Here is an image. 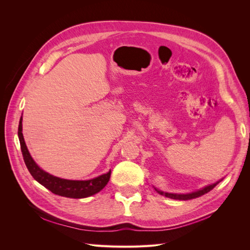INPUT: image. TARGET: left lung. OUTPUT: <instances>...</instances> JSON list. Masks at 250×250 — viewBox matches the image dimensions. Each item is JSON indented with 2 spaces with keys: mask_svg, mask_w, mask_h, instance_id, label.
<instances>
[{
  "mask_svg": "<svg viewBox=\"0 0 250 250\" xmlns=\"http://www.w3.org/2000/svg\"><path fill=\"white\" fill-rule=\"evenodd\" d=\"M220 183V180L217 181V183L213 184V185H209L206 188H201V190H198L196 192H192V193H188V194H173V193H165V192H162V191H158L157 188H155V191L157 193H160L161 195H164L166 196V197L168 198H172V199H177V200H190V199H194V198H197V197H200V196L207 194L208 192H209L210 190H213V188Z\"/></svg>",
  "mask_w": 250,
  "mask_h": 250,
  "instance_id": "obj_1",
  "label": "left lung"
}]
</instances>
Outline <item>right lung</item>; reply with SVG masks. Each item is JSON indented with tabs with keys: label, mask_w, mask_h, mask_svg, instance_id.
Returning <instances> with one entry per match:
<instances>
[{
	"label": "right lung",
	"mask_w": 250,
	"mask_h": 250,
	"mask_svg": "<svg viewBox=\"0 0 250 250\" xmlns=\"http://www.w3.org/2000/svg\"><path fill=\"white\" fill-rule=\"evenodd\" d=\"M21 121L22 118L21 117L18 134L20 139L22 157H24V162L33 178L36 181H39V183L42 185L44 188H47L52 193L59 196H63V197L85 198L100 192L102 188L107 185L110 178L111 171L89 180H69L53 176L48 172L41 169L39 166H37V164L33 161V158L30 155L28 148L26 146V143L21 132Z\"/></svg>",
	"instance_id": "1"
}]
</instances>
